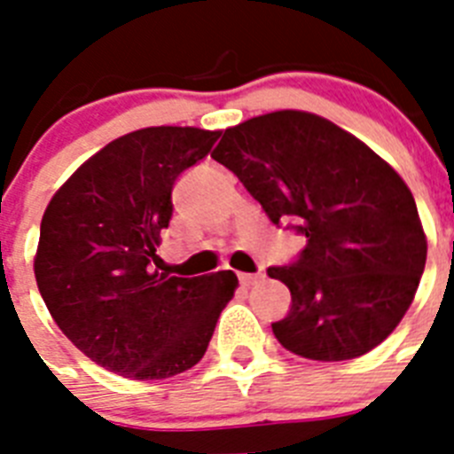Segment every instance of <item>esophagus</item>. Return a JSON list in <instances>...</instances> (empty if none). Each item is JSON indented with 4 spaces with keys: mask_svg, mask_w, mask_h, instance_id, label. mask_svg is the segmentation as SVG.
I'll return each mask as SVG.
<instances>
[{
    "mask_svg": "<svg viewBox=\"0 0 454 454\" xmlns=\"http://www.w3.org/2000/svg\"><path fill=\"white\" fill-rule=\"evenodd\" d=\"M262 277H263V272H240L239 282L243 284V286H252V284L259 282Z\"/></svg>",
    "mask_w": 454,
    "mask_h": 454,
    "instance_id": "obj_1",
    "label": "esophagus"
}]
</instances>
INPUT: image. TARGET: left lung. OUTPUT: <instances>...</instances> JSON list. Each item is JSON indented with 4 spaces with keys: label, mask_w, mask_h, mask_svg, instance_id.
<instances>
[{
    "label": "left lung",
    "mask_w": 454,
    "mask_h": 454,
    "mask_svg": "<svg viewBox=\"0 0 454 454\" xmlns=\"http://www.w3.org/2000/svg\"><path fill=\"white\" fill-rule=\"evenodd\" d=\"M230 168L275 224L307 239L291 266L268 268L291 291L272 323L286 350L346 362L377 348L414 300L427 239L414 195L366 143L307 111H275L224 129Z\"/></svg>",
    "instance_id": "left-lung-1"
}]
</instances>
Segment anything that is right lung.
<instances>
[{"instance_id": "right-lung-1", "label": "right lung", "mask_w": 454, "mask_h": 454, "mask_svg": "<svg viewBox=\"0 0 454 454\" xmlns=\"http://www.w3.org/2000/svg\"><path fill=\"white\" fill-rule=\"evenodd\" d=\"M220 131L147 127L111 140L54 192L34 259L38 291L63 334L95 364L129 380H166L207 352L234 298L231 270H154L172 218V186Z\"/></svg>"}]
</instances>
